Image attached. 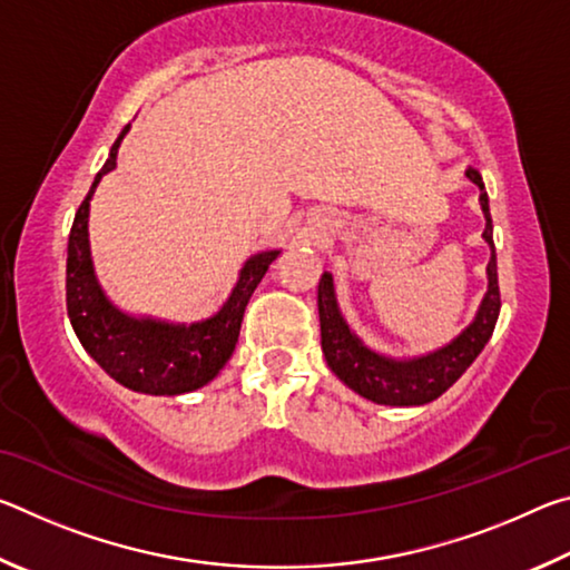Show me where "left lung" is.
I'll use <instances>...</instances> for the list:
<instances>
[{
  "mask_svg": "<svg viewBox=\"0 0 570 570\" xmlns=\"http://www.w3.org/2000/svg\"><path fill=\"white\" fill-rule=\"evenodd\" d=\"M468 178L480 186V206L485 210V240L493 248L488 264V294L482 298V306L465 332L455 342L448 344L430 356L412 362H394L387 356H380L366 350L344 324L340 308H336L332 274L324 272L320 278V322H322V352L326 364L344 384H350L354 392L377 404H428L438 400L442 392H448L455 384L462 372L475 362L493 336L498 314H500V286H498V262L493 246V218H490L488 193L482 186V178L475 168L468 170Z\"/></svg>",
  "mask_w": 570,
  "mask_h": 570,
  "instance_id": "left-lung-1",
  "label": "left lung"
}]
</instances>
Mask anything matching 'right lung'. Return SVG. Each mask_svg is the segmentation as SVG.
I'll return each mask as SVG.
<instances>
[{
  "mask_svg": "<svg viewBox=\"0 0 570 570\" xmlns=\"http://www.w3.org/2000/svg\"><path fill=\"white\" fill-rule=\"evenodd\" d=\"M130 125H125L120 138L115 140L108 163L75 214L70 244H67V316H70L77 340L82 342L92 360L128 390L146 394L193 392L214 380L220 366L228 362V356L234 354L244 308L278 250H266L246 262L224 308L214 320L200 324L170 326L160 322H138L110 306L92 274L88 210L95 186L105 173L115 168L120 140Z\"/></svg>",
  "mask_w": 570,
  "mask_h": 570,
  "instance_id": "add662e5",
  "label": "right lung"
}]
</instances>
